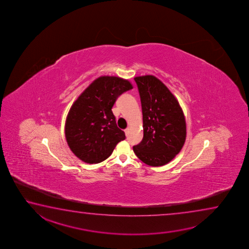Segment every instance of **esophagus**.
Returning <instances> with one entry per match:
<instances>
[{"mask_svg":"<svg viewBox=\"0 0 249 249\" xmlns=\"http://www.w3.org/2000/svg\"><path fill=\"white\" fill-rule=\"evenodd\" d=\"M129 131H130V129H129V128H126V129L124 130V132H125V135H128V133H129Z\"/></svg>","mask_w":249,"mask_h":249,"instance_id":"34e87169","label":"esophagus"}]
</instances>
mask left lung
<instances>
[{"mask_svg": "<svg viewBox=\"0 0 249 249\" xmlns=\"http://www.w3.org/2000/svg\"><path fill=\"white\" fill-rule=\"evenodd\" d=\"M134 80L142 106L143 137L133 151L144 164L162 166L173 160L185 143V116L176 97L156 76H136Z\"/></svg>", "mask_w": 249, "mask_h": 249, "instance_id": "8db88e82", "label": "left lung"}]
</instances>
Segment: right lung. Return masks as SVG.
Here are the masks:
<instances>
[{
	"instance_id": "add662e5",
	"label": "right lung",
	"mask_w": 249,
	"mask_h": 249,
	"mask_svg": "<svg viewBox=\"0 0 249 249\" xmlns=\"http://www.w3.org/2000/svg\"><path fill=\"white\" fill-rule=\"evenodd\" d=\"M133 88L118 76H100L77 97L68 113L65 137L71 152L81 160L97 164L106 160L124 139L112 107L118 97Z\"/></svg>"
}]
</instances>
